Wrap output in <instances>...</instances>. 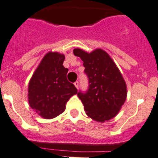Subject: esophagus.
<instances>
[{"label":"esophagus","mask_w":158,"mask_h":158,"mask_svg":"<svg viewBox=\"0 0 158 158\" xmlns=\"http://www.w3.org/2000/svg\"><path fill=\"white\" fill-rule=\"evenodd\" d=\"M74 85H75V86H76V87L77 88V89H78V88H79V82H78V81H76V82H75Z\"/></svg>","instance_id":"1"}]
</instances>
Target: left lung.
Returning <instances> with one entry per match:
<instances>
[{
	"mask_svg": "<svg viewBox=\"0 0 158 158\" xmlns=\"http://www.w3.org/2000/svg\"><path fill=\"white\" fill-rule=\"evenodd\" d=\"M73 53L83 61L89 78L87 92L77 94L86 114L98 122L115 117L126 100L127 86L114 61L101 48L90 53L76 48Z\"/></svg>",
	"mask_w": 158,
	"mask_h": 158,
	"instance_id": "left-lung-1",
	"label": "left lung"
}]
</instances>
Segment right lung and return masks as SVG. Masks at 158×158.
<instances>
[{
  "label": "right lung",
  "mask_w": 158,
  "mask_h": 158,
  "mask_svg": "<svg viewBox=\"0 0 158 158\" xmlns=\"http://www.w3.org/2000/svg\"><path fill=\"white\" fill-rule=\"evenodd\" d=\"M64 55L47 53L32 74L28 86V101L40 117L51 119L63 113L77 89L68 81L69 69L63 66Z\"/></svg>",
  "instance_id": "add662e5"
}]
</instances>
